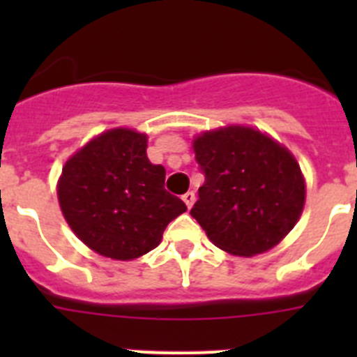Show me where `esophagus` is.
Masks as SVG:
<instances>
[{
    "instance_id": "34e87169",
    "label": "esophagus",
    "mask_w": 357,
    "mask_h": 357,
    "mask_svg": "<svg viewBox=\"0 0 357 357\" xmlns=\"http://www.w3.org/2000/svg\"><path fill=\"white\" fill-rule=\"evenodd\" d=\"M182 200H184L185 206H188L189 209H191V207H193V204H195V193H193V191H188V193H185L184 197H182Z\"/></svg>"
}]
</instances>
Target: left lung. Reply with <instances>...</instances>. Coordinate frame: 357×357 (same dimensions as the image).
Here are the masks:
<instances>
[{"label":"left lung","mask_w":357,"mask_h":357,"mask_svg":"<svg viewBox=\"0 0 357 357\" xmlns=\"http://www.w3.org/2000/svg\"><path fill=\"white\" fill-rule=\"evenodd\" d=\"M193 150L206 182L191 216L218 248L252 257L286 238L305 202L304 176L288 148L230 125L195 137Z\"/></svg>","instance_id":"1"}]
</instances>
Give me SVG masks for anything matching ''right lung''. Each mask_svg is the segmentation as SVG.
I'll use <instances>...</instances> for the list:
<instances>
[{
	"label": "right lung",
	"mask_w": 357,
	"mask_h": 357,
	"mask_svg": "<svg viewBox=\"0 0 357 357\" xmlns=\"http://www.w3.org/2000/svg\"><path fill=\"white\" fill-rule=\"evenodd\" d=\"M146 134L112 128L75 153L62 168L56 193L71 230L96 254L130 261L162 239L188 211L164 189L166 169L146 157Z\"/></svg>",
	"instance_id": "1"
}]
</instances>
